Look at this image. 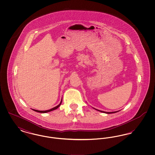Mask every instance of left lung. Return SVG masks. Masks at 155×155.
I'll return each instance as SVG.
<instances>
[{"label":"left lung","mask_w":155,"mask_h":155,"mask_svg":"<svg viewBox=\"0 0 155 155\" xmlns=\"http://www.w3.org/2000/svg\"><path fill=\"white\" fill-rule=\"evenodd\" d=\"M96 110L99 111H101V112H102V113H106V114H111V113H117L118 111H113V112H106V111H103L101 110H97L96 109Z\"/></svg>","instance_id":"8db88e82"}]
</instances>
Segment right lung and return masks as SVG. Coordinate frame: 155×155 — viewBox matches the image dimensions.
Instances as JSON below:
<instances>
[{"label": "right lung", "instance_id": "add662e5", "mask_svg": "<svg viewBox=\"0 0 155 155\" xmlns=\"http://www.w3.org/2000/svg\"><path fill=\"white\" fill-rule=\"evenodd\" d=\"M61 102H62V99H61V101L60 103H59V104H58L57 106H56V107H54L52 108V109H51L48 110L40 111L38 110H35V109H32V110L35 111H37V112L41 113H48V112H49V111H51L54 110H56V109H57L59 107V106H60V104H61Z\"/></svg>", "mask_w": 155, "mask_h": 155}]
</instances>
